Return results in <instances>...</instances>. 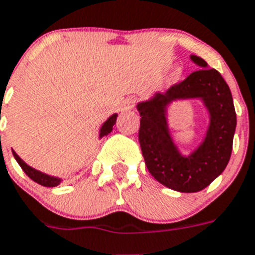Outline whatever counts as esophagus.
I'll use <instances>...</instances> for the list:
<instances>
[{"label": "esophagus", "instance_id": "obj_1", "mask_svg": "<svg viewBox=\"0 0 255 255\" xmlns=\"http://www.w3.org/2000/svg\"><path fill=\"white\" fill-rule=\"evenodd\" d=\"M134 108V100L132 97H128L127 100H124L122 104V111H129Z\"/></svg>", "mask_w": 255, "mask_h": 255}]
</instances>
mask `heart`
I'll return each instance as SVG.
<instances>
[{"mask_svg": "<svg viewBox=\"0 0 255 255\" xmlns=\"http://www.w3.org/2000/svg\"><path fill=\"white\" fill-rule=\"evenodd\" d=\"M181 74H183V68H181L180 66H176V67L172 70V72H171V79H172V80H177V79L180 78Z\"/></svg>", "mask_w": 255, "mask_h": 255, "instance_id": "1", "label": "heart"}]
</instances>
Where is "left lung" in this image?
<instances>
[{
  "instance_id": "1",
  "label": "left lung",
  "mask_w": 255,
  "mask_h": 255,
  "mask_svg": "<svg viewBox=\"0 0 255 255\" xmlns=\"http://www.w3.org/2000/svg\"><path fill=\"white\" fill-rule=\"evenodd\" d=\"M190 59L200 70L166 93H154L140 101L141 151L151 176L162 185L181 193H194L210 185L224 171L232 153L236 111L232 93L222 75L197 55ZM197 99L209 115L203 141L188 154L176 144L169 129L168 110L179 101Z\"/></svg>"
}]
</instances>
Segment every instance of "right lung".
<instances>
[{"instance_id":"add662e5","label":"right lung","mask_w":255,"mask_h":255,"mask_svg":"<svg viewBox=\"0 0 255 255\" xmlns=\"http://www.w3.org/2000/svg\"><path fill=\"white\" fill-rule=\"evenodd\" d=\"M117 117L118 114L115 113V114H113L111 117H109L108 121L104 122V124H102L101 128H100V131H98V138H100V140H101L102 137H105V136H108V134L113 131V127H114L115 122H117ZM12 155H14L15 160L19 163V166L22 167V170L24 171L25 175L33 181H36L37 184H40V185H44V187H57V185L61 184V181L63 180L62 177L45 174V172H41V171H38L36 170V168L28 166V164L25 163L24 160L19 157L18 154L15 153L14 150H12ZM80 171L81 170H79V172H80ZM79 172H76V174H79Z\"/></svg>"}]
</instances>
